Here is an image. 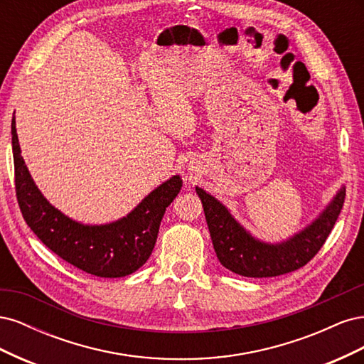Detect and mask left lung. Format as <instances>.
Listing matches in <instances>:
<instances>
[{"instance_id": "obj_1", "label": "left lung", "mask_w": 364, "mask_h": 364, "mask_svg": "<svg viewBox=\"0 0 364 364\" xmlns=\"http://www.w3.org/2000/svg\"><path fill=\"white\" fill-rule=\"evenodd\" d=\"M218 261L226 269L247 278H270L304 267L321 250L343 208L345 188H340L311 225L282 243L270 245L252 237L214 196L196 186Z\"/></svg>"}]
</instances>
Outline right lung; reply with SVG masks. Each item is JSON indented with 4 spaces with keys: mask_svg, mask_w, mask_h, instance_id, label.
I'll list each match as a JSON object with an SVG mask.
<instances>
[{
    "mask_svg": "<svg viewBox=\"0 0 364 364\" xmlns=\"http://www.w3.org/2000/svg\"><path fill=\"white\" fill-rule=\"evenodd\" d=\"M12 150L19 209L26 223L50 250L74 267L100 278L127 277L149 259L165 209L182 188L181 176L159 185L126 217L92 226L62 214L38 190L21 156L15 117Z\"/></svg>",
    "mask_w": 364,
    "mask_h": 364,
    "instance_id": "add662e5",
    "label": "right lung"
}]
</instances>
